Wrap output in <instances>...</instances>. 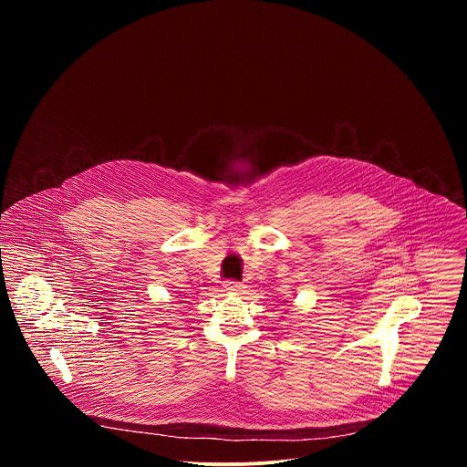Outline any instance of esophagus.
Wrapping results in <instances>:
<instances>
[{
  "instance_id": "34e87169",
  "label": "esophagus",
  "mask_w": 467,
  "mask_h": 467,
  "mask_svg": "<svg viewBox=\"0 0 467 467\" xmlns=\"http://www.w3.org/2000/svg\"><path fill=\"white\" fill-rule=\"evenodd\" d=\"M225 290L227 292H242V285L238 281H227Z\"/></svg>"
}]
</instances>
